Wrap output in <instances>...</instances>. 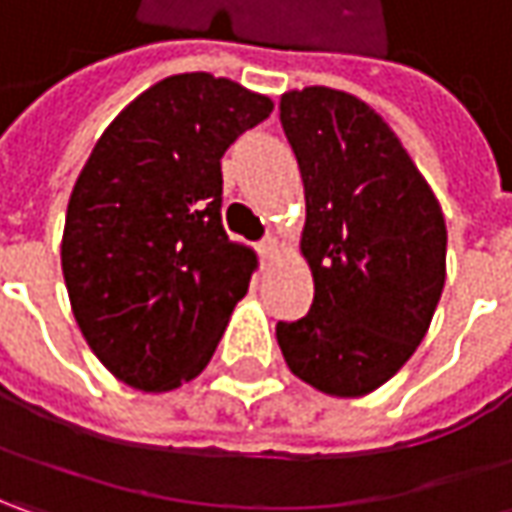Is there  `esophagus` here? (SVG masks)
I'll return each instance as SVG.
<instances>
[{"mask_svg": "<svg viewBox=\"0 0 512 512\" xmlns=\"http://www.w3.org/2000/svg\"><path fill=\"white\" fill-rule=\"evenodd\" d=\"M257 252L263 257H272L278 252V240H275V237H263V240L257 243Z\"/></svg>", "mask_w": 512, "mask_h": 512, "instance_id": "esophagus-1", "label": "esophagus"}]
</instances>
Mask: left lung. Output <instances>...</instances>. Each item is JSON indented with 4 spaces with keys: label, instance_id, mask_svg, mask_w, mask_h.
I'll list each match as a JSON object with an SVG mask.
<instances>
[{
    "label": "left lung",
    "instance_id": "obj_1",
    "mask_svg": "<svg viewBox=\"0 0 512 512\" xmlns=\"http://www.w3.org/2000/svg\"><path fill=\"white\" fill-rule=\"evenodd\" d=\"M280 123L306 191L300 249L315 300L278 321L300 381L367 395L410 361L444 289L447 226L401 140L367 102L312 85L280 97Z\"/></svg>",
    "mask_w": 512,
    "mask_h": 512
}]
</instances>
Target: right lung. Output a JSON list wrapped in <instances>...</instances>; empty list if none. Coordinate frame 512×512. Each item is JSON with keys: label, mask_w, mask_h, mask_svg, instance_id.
Returning <instances> with one entry per match:
<instances>
[{"label": "right lung", "mask_w": 512, "mask_h": 512, "mask_svg": "<svg viewBox=\"0 0 512 512\" xmlns=\"http://www.w3.org/2000/svg\"><path fill=\"white\" fill-rule=\"evenodd\" d=\"M269 114L232 79L177 74L131 102L79 171L62 275L85 341L128 387L177 389L212 361L255 269L223 229L220 160Z\"/></svg>", "instance_id": "right-lung-1"}]
</instances>
